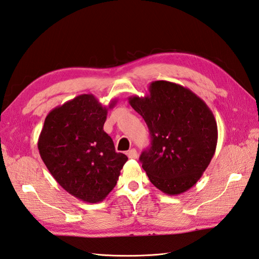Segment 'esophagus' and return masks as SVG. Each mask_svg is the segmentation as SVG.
Segmentation results:
<instances>
[{
	"label": "esophagus",
	"mask_w": 259,
	"mask_h": 259,
	"mask_svg": "<svg viewBox=\"0 0 259 259\" xmlns=\"http://www.w3.org/2000/svg\"><path fill=\"white\" fill-rule=\"evenodd\" d=\"M127 155L129 158H137L138 157V152L136 149H131L127 152Z\"/></svg>",
	"instance_id": "34e87169"
}]
</instances>
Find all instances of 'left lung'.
I'll return each mask as SVG.
<instances>
[{"label":"left lung","mask_w":259,"mask_h":259,"mask_svg":"<svg viewBox=\"0 0 259 259\" xmlns=\"http://www.w3.org/2000/svg\"><path fill=\"white\" fill-rule=\"evenodd\" d=\"M129 104L147 123L151 145L140 162L150 182L164 194L187 191L200 180L214 155L218 125L200 97L184 86L155 81L144 97Z\"/></svg>","instance_id":"left-lung-1"}]
</instances>
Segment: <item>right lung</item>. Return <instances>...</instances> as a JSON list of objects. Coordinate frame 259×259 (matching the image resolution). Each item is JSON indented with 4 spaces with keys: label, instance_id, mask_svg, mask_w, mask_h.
Masks as SVG:
<instances>
[{
    "label": "right lung",
    "instance_id": "add662e5",
    "mask_svg": "<svg viewBox=\"0 0 259 259\" xmlns=\"http://www.w3.org/2000/svg\"><path fill=\"white\" fill-rule=\"evenodd\" d=\"M116 103L103 106L94 95H78L49 112L38 139L39 154L50 174L85 202L103 201L128 161L104 131L108 109Z\"/></svg>",
    "mask_w": 259,
    "mask_h": 259
}]
</instances>
